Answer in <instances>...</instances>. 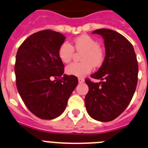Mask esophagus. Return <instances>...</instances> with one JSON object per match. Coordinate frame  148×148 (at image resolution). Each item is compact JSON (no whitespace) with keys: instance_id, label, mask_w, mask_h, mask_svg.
<instances>
[{"instance_id":"obj_1","label":"esophagus","mask_w":148,"mask_h":148,"mask_svg":"<svg viewBox=\"0 0 148 148\" xmlns=\"http://www.w3.org/2000/svg\"><path fill=\"white\" fill-rule=\"evenodd\" d=\"M78 81H79V83H84V79L83 78H78Z\"/></svg>"}]
</instances>
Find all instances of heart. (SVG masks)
<instances>
[{
  "instance_id": "b5f03b06",
  "label": "heart",
  "mask_w": 148,
  "mask_h": 148,
  "mask_svg": "<svg viewBox=\"0 0 148 148\" xmlns=\"http://www.w3.org/2000/svg\"><path fill=\"white\" fill-rule=\"evenodd\" d=\"M74 48L80 54L81 62H73L66 67L69 75L83 77L92 71L94 67H99L104 60L105 53L96 39L88 35H82L74 40ZM74 48L70 43L65 42L60 45L58 55L62 62L68 63L71 60Z\"/></svg>"
}]
</instances>
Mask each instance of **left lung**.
Wrapping results in <instances>:
<instances>
[{
    "mask_svg": "<svg viewBox=\"0 0 148 148\" xmlns=\"http://www.w3.org/2000/svg\"><path fill=\"white\" fill-rule=\"evenodd\" d=\"M92 33L102 36L106 56L99 70L91 75L101 82L85 80L88 86L85 104L92 119L110 121L125 110L133 98L138 82V62L132 44L121 34L110 29Z\"/></svg>",
    "mask_w": 148,
    "mask_h": 148,
    "instance_id": "1",
    "label": "left lung"
}]
</instances>
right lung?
I'll use <instances>...</instances> for the list:
<instances>
[{"mask_svg":"<svg viewBox=\"0 0 148 148\" xmlns=\"http://www.w3.org/2000/svg\"><path fill=\"white\" fill-rule=\"evenodd\" d=\"M65 39L59 32L45 29L29 36L17 51L16 86L24 104L39 119L60 116L78 84L77 77L64 74L59 57V48Z\"/></svg>","mask_w":148,"mask_h":148,"instance_id":"1","label":"right lung"}]
</instances>
